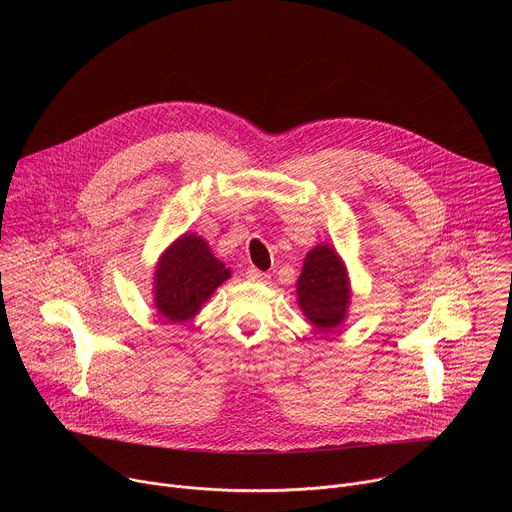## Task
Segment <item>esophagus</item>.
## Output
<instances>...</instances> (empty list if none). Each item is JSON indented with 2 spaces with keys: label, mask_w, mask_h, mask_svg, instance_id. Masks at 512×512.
Returning a JSON list of instances; mask_svg holds the SVG:
<instances>
[{
  "label": "esophagus",
  "mask_w": 512,
  "mask_h": 512,
  "mask_svg": "<svg viewBox=\"0 0 512 512\" xmlns=\"http://www.w3.org/2000/svg\"><path fill=\"white\" fill-rule=\"evenodd\" d=\"M247 277H249L251 281H261V283H267V281L271 279V275H269V273L259 271L257 267H249V269H247Z\"/></svg>",
  "instance_id": "esophagus-1"
}]
</instances>
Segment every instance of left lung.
Listing matches in <instances>:
<instances>
[{
  "instance_id": "8db88e82",
  "label": "left lung",
  "mask_w": 512,
  "mask_h": 512,
  "mask_svg": "<svg viewBox=\"0 0 512 512\" xmlns=\"http://www.w3.org/2000/svg\"><path fill=\"white\" fill-rule=\"evenodd\" d=\"M348 300L350 289L344 263L332 247H314L306 255L298 279V302L304 314L316 328L332 330L344 320Z\"/></svg>"
}]
</instances>
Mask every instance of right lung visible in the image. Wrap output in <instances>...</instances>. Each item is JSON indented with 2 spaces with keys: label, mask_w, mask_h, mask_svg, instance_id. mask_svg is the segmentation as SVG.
I'll list each match as a JSON object with an SVG mask.
<instances>
[{
  "label": "right lung",
  "mask_w": 512,
  "mask_h": 512,
  "mask_svg": "<svg viewBox=\"0 0 512 512\" xmlns=\"http://www.w3.org/2000/svg\"><path fill=\"white\" fill-rule=\"evenodd\" d=\"M229 277V267L210 253L200 237L184 235L160 259L156 271V308L170 322H184Z\"/></svg>",
  "instance_id": "obj_1"
}]
</instances>
